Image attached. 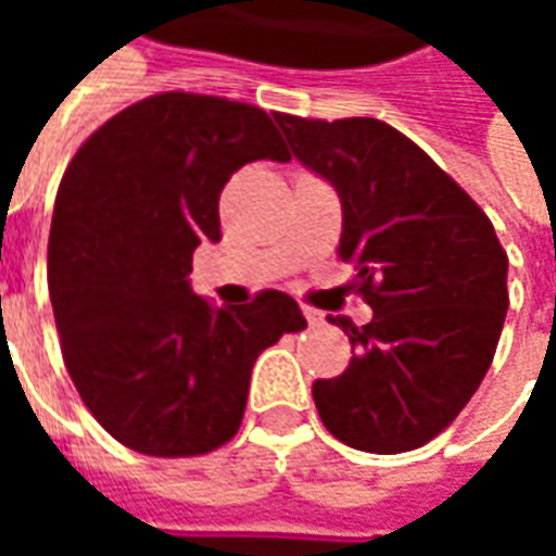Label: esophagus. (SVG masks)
<instances>
[{
    "label": "esophagus",
    "instance_id": "esophagus-1",
    "mask_svg": "<svg viewBox=\"0 0 556 556\" xmlns=\"http://www.w3.org/2000/svg\"><path fill=\"white\" fill-rule=\"evenodd\" d=\"M303 315H306V321H309V325H325V313H321V309L303 306Z\"/></svg>",
    "mask_w": 556,
    "mask_h": 556
}]
</instances>
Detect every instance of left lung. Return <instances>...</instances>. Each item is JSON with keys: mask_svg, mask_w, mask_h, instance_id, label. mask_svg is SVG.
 Returning a JSON list of instances; mask_svg holds the SVG:
<instances>
[{"mask_svg": "<svg viewBox=\"0 0 556 556\" xmlns=\"http://www.w3.org/2000/svg\"><path fill=\"white\" fill-rule=\"evenodd\" d=\"M291 154L342 202L339 255L372 306L351 342L349 369L313 384L327 431L354 450L408 453L441 434L489 372L509 306L491 219L434 163L378 118L277 113Z\"/></svg>", "mask_w": 556, "mask_h": 556, "instance_id": "obj_1", "label": "left lung"}]
</instances>
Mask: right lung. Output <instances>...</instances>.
<instances>
[{
  "instance_id": "1",
  "label": "right lung",
  "mask_w": 556,
  "mask_h": 556,
  "mask_svg": "<svg viewBox=\"0 0 556 556\" xmlns=\"http://www.w3.org/2000/svg\"><path fill=\"white\" fill-rule=\"evenodd\" d=\"M253 160H291L265 110L166 91L94 130L59 184L47 282L62 357L94 419L142 455L231 441L258 354L306 327L286 291L211 306L187 279Z\"/></svg>"
}]
</instances>
